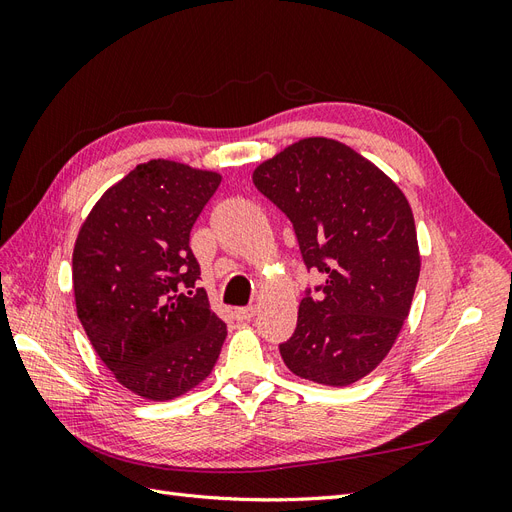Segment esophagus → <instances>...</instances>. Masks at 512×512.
<instances>
[{
  "label": "esophagus",
  "instance_id": "1",
  "mask_svg": "<svg viewBox=\"0 0 512 512\" xmlns=\"http://www.w3.org/2000/svg\"><path fill=\"white\" fill-rule=\"evenodd\" d=\"M254 314H256V309H254V307H239V309H235V318H237L239 322L252 320V318H254Z\"/></svg>",
  "mask_w": 512,
  "mask_h": 512
}]
</instances>
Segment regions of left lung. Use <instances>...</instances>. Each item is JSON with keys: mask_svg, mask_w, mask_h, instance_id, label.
<instances>
[{"mask_svg": "<svg viewBox=\"0 0 512 512\" xmlns=\"http://www.w3.org/2000/svg\"><path fill=\"white\" fill-rule=\"evenodd\" d=\"M252 179L288 215L305 267L327 277L301 301L282 359L299 378L354 384L384 361L410 314L421 254L408 198L374 162L324 136L288 145Z\"/></svg>", "mask_w": 512, "mask_h": 512, "instance_id": "8db88e82", "label": "left lung"}]
</instances>
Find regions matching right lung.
I'll use <instances>...</instances> for the list:
<instances>
[{
  "instance_id": "right-lung-1",
  "label": "right lung",
  "mask_w": 512,
  "mask_h": 512,
  "mask_svg": "<svg viewBox=\"0 0 512 512\" xmlns=\"http://www.w3.org/2000/svg\"><path fill=\"white\" fill-rule=\"evenodd\" d=\"M220 173L149 160L108 188L72 254L76 314L119 384L149 401L192 391L218 361L226 324L211 312L190 230Z\"/></svg>"
}]
</instances>
